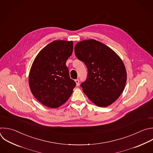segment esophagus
Instances as JSON below:
<instances>
[{
  "label": "esophagus",
  "instance_id": "1",
  "mask_svg": "<svg viewBox=\"0 0 153 153\" xmlns=\"http://www.w3.org/2000/svg\"><path fill=\"white\" fill-rule=\"evenodd\" d=\"M75 82H76L77 86H79V79H76V80H75Z\"/></svg>",
  "mask_w": 153,
  "mask_h": 153
}]
</instances>
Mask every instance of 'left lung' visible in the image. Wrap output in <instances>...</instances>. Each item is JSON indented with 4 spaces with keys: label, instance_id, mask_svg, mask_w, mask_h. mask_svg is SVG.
<instances>
[{
    "label": "left lung",
    "instance_id": "8db88e82",
    "mask_svg": "<svg viewBox=\"0 0 153 153\" xmlns=\"http://www.w3.org/2000/svg\"><path fill=\"white\" fill-rule=\"evenodd\" d=\"M74 53L88 69L87 78L80 85L83 92L98 106L111 105L126 83V70L121 58L108 46L95 39L77 43Z\"/></svg>",
    "mask_w": 153,
    "mask_h": 153
}]
</instances>
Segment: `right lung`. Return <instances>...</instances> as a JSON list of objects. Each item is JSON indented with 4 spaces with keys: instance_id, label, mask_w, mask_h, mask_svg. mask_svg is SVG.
<instances>
[{
    "instance_id": "obj_1",
    "label": "right lung",
    "mask_w": 153,
    "mask_h": 153,
    "mask_svg": "<svg viewBox=\"0 0 153 153\" xmlns=\"http://www.w3.org/2000/svg\"><path fill=\"white\" fill-rule=\"evenodd\" d=\"M73 50V41H53L40 51L32 64L29 76V87L36 99L47 107L61 106L76 86L66 66Z\"/></svg>"
}]
</instances>
